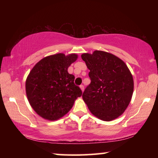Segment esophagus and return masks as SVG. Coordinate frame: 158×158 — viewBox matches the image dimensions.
I'll return each instance as SVG.
<instances>
[{
	"instance_id": "obj_1",
	"label": "esophagus",
	"mask_w": 158,
	"mask_h": 158,
	"mask_svg": "<svg viewBox=\"0 0 158 158\" xmlns=\"http://www.w3.org/2000/svg\"><path fill=\"white\" fill-rule=\"evenodd\" d=\"M80 89H81V90H82V92L84 91V85H80Z\"/></svg>"
}]
</instances>
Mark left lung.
<instances>
[{"instance_id": "obj_1", "label": "left lung", "mask_w": 158, "mask_h": 158, "mask_svg": "<svg viewBox=\"0 0 158 158\" xmlns=\"http://www.w3.org/2000/svg\"><path fill=\"white\" fill-rule=\"evenodd\" d=\"M81 58L90 70L91 81L83 93V100L98 118L116 119L127 109L133 94L130 69L119 58L102 51L83 53Z\"/></svg>"}]
</instances>
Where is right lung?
Returning a JSON list of instances; mask_svg holds the SVG:
<instances>
[{
    "instance_id": "right-lung-1",
    "label": "right lung",
    "mask_w": 158,
    "mask_h": 158,
    "mask_svg": "<svg viewBox=\"0 0 158 158\" xmlns=\"http://www.w3.org/2000/svg\"><path fill=\"white\" fill-rule=\"evenodd\" d=\"M78 56L64 53L49 56L37 63L26 81V92L32 108L44 119L56 121L73 107L81 90L74 84L68 68Z\"/></svg>"
}]
</instances>
